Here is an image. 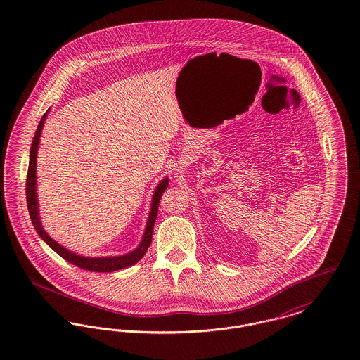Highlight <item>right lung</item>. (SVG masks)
Listing matches in <instances>:
<instances>
[{
    "mask_svg": "<svg viewBox=\"0 0 360 360\" xmlns=\"http://www.w3.org/2000/svg\"><path fill=\"white\" fill-rule=\"evenodd\" d=\"M47 113L49 110L43 115L41 120L37 125V129L34 132V141L31 146V153H30V166H28V175H27V186H25V193H27V204H28V212L31 216V220L34 224L36 232L39 233V236L44 240L52 250L63 257L65 260L70 262L71 264L84 269L87 271H94V273H113L117 270L127 269L129 266L136 264L137 262L141 257L146 255L151 239H153V231H154L155 220L158 216V206L160 202V198L165 193V190L169 186V178L166 176L165 179L160 181V184H158V186L155 188L154 195H153V202H151V209H150V214H148V221L146 225V231L143 235V239L140 241L139 247L135 248L134 251L120 255V257H82L78 255L72 251H70L68 248H65L63 245H60L59 243H56L52 239L51 236L44 231L41 221H40V216H39V202H37V193H36V159H37V150H39V141L41 136V131H43V125L44 121L47 119Z\"/></svg>",
    "mask_w": 360,
    "mask_h": 360,
    "instance_id": "right-lung-1",
    "label": "right lung"
}]
</instances>
